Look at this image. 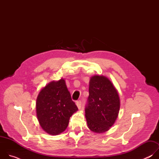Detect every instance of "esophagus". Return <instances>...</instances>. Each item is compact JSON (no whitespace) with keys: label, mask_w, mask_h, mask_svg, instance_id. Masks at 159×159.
Instances as JSON below:
<instances>
[{"label":"esophagus","mask_w":159,"mask_h":159,"mask_svg":"<svg viewBox=\"0 0 159 159\" xmlns=\"http://www.w3.org/2000/svg\"><path fill=\"white\" fill-rule=\"evenodd\" d=\"M76 105H77V107H78V109H80L81 108V105H82V102H81V101H77V102H76Z\"/></svg>","instance_id":"esophagus-1"}]
</instances>
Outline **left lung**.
<instances>
[{"label": "left lung", "instance_id": "obj_1", "mask_svg": "<svg viewBox=\"0 0 159 159\" xmlns=\"http://www.w3.org/2000/svg\"><path fill=\"white\" fill-rule=\"evenodd\" d=\"M89 93L85 109L87 126L94 133H103L114 125L118 116V92L108 78L96 75L90 79Z\"/></svg>", "mask_w": 159, "mask_h": 159}]
</instances>
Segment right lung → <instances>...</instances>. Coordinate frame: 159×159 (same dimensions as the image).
I'll return each mask as SVG.
<instances>
[{"label": "right lung", "mask_w": 159, "mask_h": 159, "mask_svg": "<svg viewBox=\"0 0 159 159\" xmlns=\"http://www.w3.org/2000/svg\"><path fill=\"white\" fill-rule=\"evenodd\" d=\"M77 110L64 79L49 82L40 90L36 99V111L39 125L52 135L63 132L70 118Z\"/></svg>", "instance_id": "add662e5"}]
</instances>
